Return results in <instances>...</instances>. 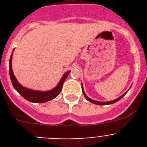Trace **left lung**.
<instances>
[{"label": "left lung", "mask_w": 147, "mask_h": 147, "mask_svg": "<svg viewBox=\"0 0 147 147\" xmlns=\"http://www.w3.org/2000/svg\"><path fill=\"white\" fill-rule=\"evenodd\" d=\"M82 93H83V94H84V96H85V98L88 100V102H91V103H93V104H96V105H112V104H114V103H115V102H117L118 101H119V100L122 98V97H124V96H125L126 93L128 92V90H129V89L128 90H127L126 93H124V94L122 95V96H121L120 97H119V98H117L116 99H115V100H113V101H110V102H98V101H96V100H93V99H91V98H90L89 97H88V96L85 94V91H84V88H83V86H82Z\"/></svg>", "instance_id": "obj_1"}]
</instances>
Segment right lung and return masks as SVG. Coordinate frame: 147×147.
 <instances>
[{
  "label": "right lung",
  "instance_id": "add662e5",
  "mask_svg": "<svg viewBox=\"0 0 147 147\" xmlns=\"http://www.w3.org/2000/svg\"><path fill=\"white\" fill-rule=\"evenodd\" d=\"M14 51V50H13ZM12 54L13 51L11 54L9 59V75L10 79H11V83L17 92L19 93V94L21 95L25 99L28 100L31 102H35V103H44V102H49L50 100H52L57 96L60 93L62 88V85L64 82L65 81L66 78L67 77L68 74L71 71H67L64 75L61 78L57 86L53 89L47 91H41V90H34L28 89V88H25L22 86L20 83L18 82L16 77L14 75L12 68H11V61H12Z\"/></svg>",
  "mask_w": 147,
  "mask_h": 147
}]
</instances>
